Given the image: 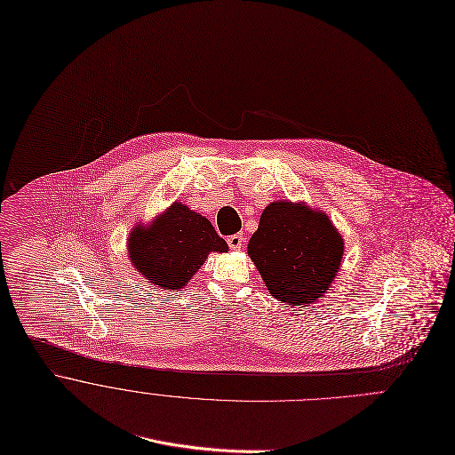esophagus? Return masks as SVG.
Instances as JSON below:
<instances>
[{"label":"esophagus","instance_id":"obj_1","mask_svg":"<svg viewBox=\"0 0 455 455\" xmlns=\"http://www.w3.org/2000/svg\"><path fill=\"white\" fill-rule=\"evenodd\" d=\"M227 243H228V248H230V250H241L243 244H244V237H243L241 234H234V235H230V237L227 239Z\"/></svg>","mask_w":455,"mask_h":455}]
</instances>
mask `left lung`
Here are the masks:
<instances>
[{
    "mask_svg": "<svg viewBox=\"0 0 455 455\" xmlns=\"http://www.w3.org/2000/svg\"><path fill=\"white\" fill-rule=\"evenodd\" d=\"M343 251V237L325 212L288 200L264 209L248 244L267 290L291 306L311 304L331 288Z\"/></svg>",
    "mask_w": 455,
    "mask_h": 455,
    "instance_id": "1",
    "label": "left lung"
}]
</instances>
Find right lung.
Masks as SVG:
<instances>
[{
    "instance_id": "add662e5",
    "label": "right lung",
    "mask_w": 455,
    "mask_h": 455,
    "mask_svg": "<svg viewBox=\"0 0 455 455\" xmlns=\"http://www.w3.org/2000/svg\"><path fill=\"white\" fill-rule=\"evenodd\" d=\"M228 246L211 221L181 202L172 204L151 225H137L128 237L133 267L164 290H182L209 253Z\"/></svg>"
}]
</instances>
